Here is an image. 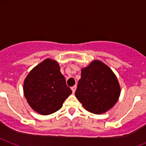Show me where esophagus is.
I'll use <instances>...</instances> for the list:
<instances>
[{"label": "esophagus", "instance_id": "esophagus-1", "mask_svg": "<svg viewBox=\"0 0 146 146\" xmlns=\"http://www.w3.org/2000/svg\"><path fill=\"white\" fill-rule=\"evenodd\" d=\"M76 88H77V86H72V87L71 88V89H72V93H73V94H74V92H75Z\"/></svg>", "mask_w": 146, "mask_h": 146}]
</instances>
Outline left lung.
Segmentation results:
<instances>
[{"label":"left lung","mask_w":146,"mask_h":146,"mask_svg":"<svg viewBox=\"0 0 146 146\" xmlns=\"http://www.w3.org/2000/svg\"><path fill=\"white\" fill-rule=\"evenodd\" d=\"M121 88L116 76L100 60H94L81 70L75 96L86 110L102 114L117 102Z\"/></svg>","instance_id":"8db88e82"}]
</instances>
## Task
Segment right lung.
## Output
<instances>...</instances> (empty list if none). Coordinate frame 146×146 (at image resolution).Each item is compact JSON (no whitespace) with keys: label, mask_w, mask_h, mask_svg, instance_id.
Segmentation results:
<instances>
[{"label":"right lung","mask_w":146,"mask_h":146,"mask_svg":"<svg viewBox=\"0 0 146 146\" xmlns=\"http://www.w3.org/2000/svg\"><path fill=\"white\" fill-rule=\"evenodd\" d=\"M24 95L32 109L47 115L58 111L72 93L57 61L47 58L34 67L24 81Z\"/></svg>","instance_id":"add662e5"}]
</instances>
